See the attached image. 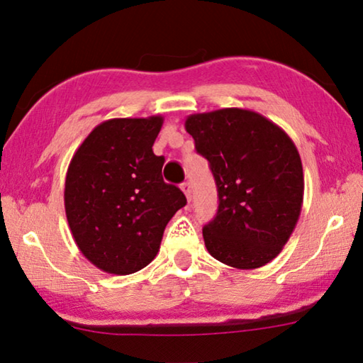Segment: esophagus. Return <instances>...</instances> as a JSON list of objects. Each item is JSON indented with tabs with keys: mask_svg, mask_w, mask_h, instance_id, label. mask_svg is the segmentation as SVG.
Returning a JSON list of instances; mask_svg holds the SVG:
<instances>
[{
	"mask_svg": "<svg viewBox=\"0 0 363 363\" xmlns=\"http://www.w3.org/2000/svg\"><path fill=\"white\" fill-rule=\"evenodd\" d=\"M181 189H182V192L186 194V199L190 201L192 200V186H190L189 182H182L181 184Z\"/></svg>",
	"mask_w": 363,
	"mask_h": 363,
	"instance_id": "34e87169",
	"label": "esophagus"
}]
</instances>
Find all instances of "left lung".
<instances>
[{
	"instance_id": "8db88e82",
	"label": "left lung",
	"mask_w": 363,
	"mask_h": 363,
	"mask_svg": "<svg viewBox=\"0 0 363 363\" xmlns=\"http://www.w3.org/2000/svg\"><path fill=\"white\" fill-rule=\"evenodd\" d=\"M186 131L218 187V213L203 227L208 253L235 269L266 266L285 247L303 206L296 145L275 123L245 108L189 115Z\"/></svg>"
}]
</instances>
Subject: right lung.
<instances>
[{"label": "right lung", "instance_id": "1", "mask_svg": "<svg viewBox=\"0 0 363 363\" xmlns=\"http://www.w3.org/2000/svg\"><path fill=\"white\" fill-rule=\"evenodd\" d=\"M163 116L112 118L97 125L73 155L65 177V214L79 251L97 269L128 275L157 256L164 227L186 206L162 177L152 150Z\"/></svg>", "mask_w": 363, "mask_h": 363}]
</instances>
